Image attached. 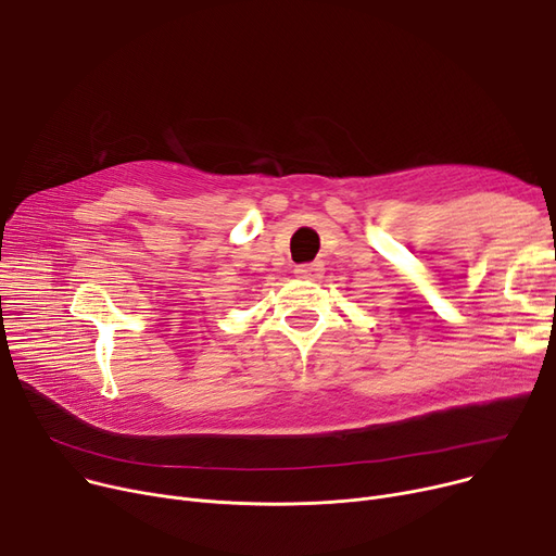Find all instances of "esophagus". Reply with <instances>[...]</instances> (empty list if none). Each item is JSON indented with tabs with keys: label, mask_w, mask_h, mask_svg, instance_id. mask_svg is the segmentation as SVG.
Segmentation results:
<instances>
[{
	"label": "esophagus",
	"mask_w": 556,
	"mask_h": 556,
	"mask_svg": "<svg viewBox=\"0 0 556 556\" xmlns=\"http://www.w3.org/2000/svg\"><path fill=\"white\" fill-rule=\"evenodd\" d=\"M295 277L315 281L323 277V266H319V263H302V266H295Z\"/></svg>",
	"instance_id": "34e87169"
}]
</instances>
